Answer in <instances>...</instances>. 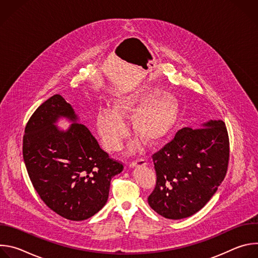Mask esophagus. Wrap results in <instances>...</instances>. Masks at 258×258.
Wrapping results in <instances>:
<instances>
[{"instance_id": "esophagus-1", "label": "esophagus", "mask_w": 258, "mask_h": 258, "mask_svg": "<svg viewBox=\"0 0 258 258\" xmlns=\"http://www.w3.org/2000/svg\"><path fill=\"white\" fill-rule=\"evenodd\" d=\"M143 165H146V160L143 159V158H139V159H136V160H133V161L128 162V166L130 167L143 166Z\"/></svg>"}]
</instances>
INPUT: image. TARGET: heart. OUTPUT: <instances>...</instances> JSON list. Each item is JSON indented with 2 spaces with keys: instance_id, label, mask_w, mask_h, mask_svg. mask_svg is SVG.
Here are the masks:
<instances>
[{
  "instance_id": "obj_1",
  "label": "heart",
  "mask_w": 258,
  "mask_h": 258,
  "mask_svg": "<svg viewBox=\"0 0 258 258\" xmlns=\"http://www.w3.org/2000/svg\"><path fill=\"white\" fill-rule=\"evenodd\" d=\"M156 88L143 87L131 90L116 97L112 109L103 108L97 114V128L105 148L109 151L120 149L127 135L124 118L132 117L134 134L147 144H154L163 139L172 128L177 103L169 95L159 96Z\"/></svg>"
}]
</instances>
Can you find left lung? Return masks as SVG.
Returning <instances> with one entry per match:
<instances>
[{
  "label": "left lung",
  "instance_id": "8db88e82",
  "mask_svg": "<svg viewBox=\"0 0 258 258\" xmlns=\"http://www.w3.org/2000/svg\"><path fill=\"white\" fill-rule=\"evenodd\" d=\"M230 158V141L223 120L203 127H183L152 155L156 186L150 207L169 219L193 215L210 200L224 180Z\"/></svg>",
  "mask_w": 258,
  "mask_h": 258
}]
</instances>
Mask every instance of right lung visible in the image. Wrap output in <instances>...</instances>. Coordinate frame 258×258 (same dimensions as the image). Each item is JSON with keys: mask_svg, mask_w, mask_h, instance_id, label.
Segmentation results:
<instances>
[{"mask_svg": "<svg viewBox=\"0 0 258 258\" xmlns=\"http://www.w3.org/2000/svg\"><path fill=\"white\" fill-rule=\"evenodd\" d=\"M60 117L74 122L67 131L54 125ZM77 120L71 105L60 95L52 96L29 118L22 153L32 186L45 204L62 217L80 222L103 208L110 181L123 165L110 158Z\"/></svg>", "mask_w": 258, "mask_h": 258, "instance_id": "add662e5", "label": "right lung"}]
</instances>
